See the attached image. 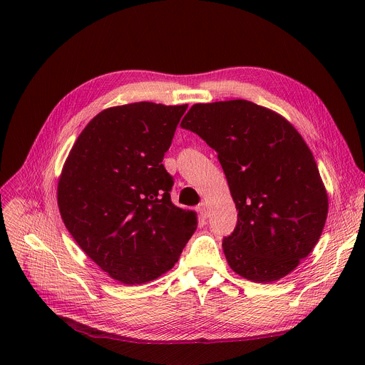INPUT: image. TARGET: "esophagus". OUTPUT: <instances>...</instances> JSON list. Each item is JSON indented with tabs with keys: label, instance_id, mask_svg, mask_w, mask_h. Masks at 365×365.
<instances>
[{
	"label": "esophagus",
	"instance_id": "1",
	"mask_svg": "<svg viewBox=\"0 0 365 365\" xmlns=\"http://www.w3.org/2000/svg\"><path fill=\"white\" fill-rule=\"evenodd\" d=\"M196 210H197V212L202 215L203 220H206L207 217H210V207H207V205H206L205 202H200V203L197 205Z\"/></svg>",
	"mask_w": 365,
	"mask_h": 365
}]
</instances>
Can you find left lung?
<instances>
[{"label": "left lung", "mask_w": 365, "mask_h": 365, "mask_svg": "<svg viewBox=\"0 0 365 365\" xmlns=\"http://www.w3.org/2000/svg\"><path fill=\"white\" fill-rule=\"evenodd\" d=\"M182 128L212 147L238 210L222 241L230 267L255 283L293 272L321 238L328 193L310 148L280 114L245 99L195 103Z\"/></svg>", "instance_id": "1"}]
</instances>
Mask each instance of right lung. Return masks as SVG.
Here are the masks:
<instances>
[{"label":"right lung","mask_w":365,"mask_h":365,"mask_svg":"<svg viewBox=\"0 0 365 365\" xmlns=\"http://www.w3.org/2000/svg\"><path fill=\"white\" fill-rule=\"evenodd\" d=\"M187 106L134 102L95 115L76 138L58 183L65 227L95 264L123 284L169 272L197 227L170 200L162 165Z\"/></svg>","instance_id":"obj_1"}]
</instances>
